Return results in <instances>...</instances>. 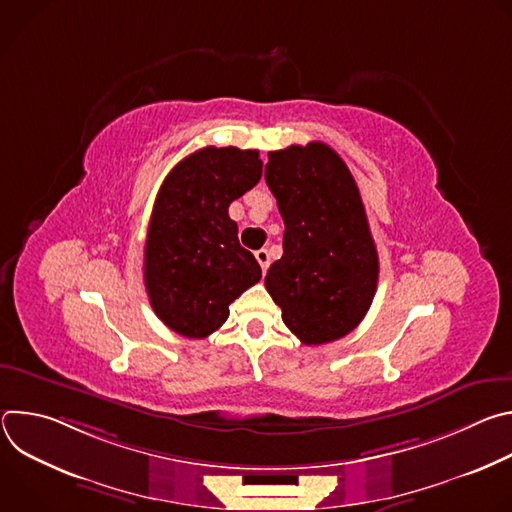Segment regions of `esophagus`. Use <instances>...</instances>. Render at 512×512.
I'll use <instances>...</instances> for the list:
<instances>
[{"mask_svg":"<svg viewBox=\"0 0 512 512\" xmlns=\"http://www.w3.org/2000/svg\"><path fill=\"white\" fill-rule=\"evenodd\" d=\"M255 259L259 261L261 269H263V271H267V267H269V253H267V249H259V251H255Z\"/></svg>","mask_w":512,"mask_h":512,"instance_id":"esophagus-1","label":"esophagus"}]
</instances>
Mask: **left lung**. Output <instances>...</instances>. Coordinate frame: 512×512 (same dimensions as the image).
I'll list each match as a JSON object with an SVG mask.
<instances>
[{
    "mask_svg": "<svg viewBox=\"0 0 512 512\" xmlns=\"http://www.w3.org/2000/svg\"><path fill=\"white\" fill-rule=\"evenodd\" d=\"M265 182L285 225L283 255L269 267L265 287L304 344L334 342L367 316L379 281L358 186L322 141L269 152Z\"/></svg>",
    "mask_w": 512,
    "mask_h": 512,
    "instance_id": "obj_1",
    "label": "left lung"
}]
</instances>
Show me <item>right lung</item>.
<instances>
[{"label": "right lung", "instance_id": "right-lung-1", "mask_svg": "<svg viewBox=\"0 0 512 512\" xmlns=\"http://www.w3.org/2000/svg\"><path fill=\"white\" fill-rule=\"evenodd\" d=\"M263 172L257 150L202 148L166 176L150 218L143 281L156 316L186 338H206L229 306L261 279L255 257L239 245L233 200Z\"/></svg>", "mask_w": 512, "mask_h": 512}]
</instances>
